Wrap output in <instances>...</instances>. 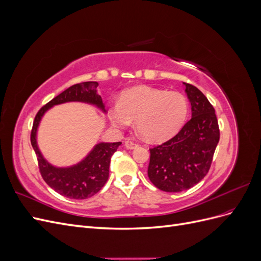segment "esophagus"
I'll return each instance as SVG.
<instances>
[{
    "mask_svg": "<svg viewBox=\"0 0 261 261\" xmlns=\"http://www.w3.org/2000/svg\"><path fill=\"white\" fill-rule=\"evenodd\" d=\"M125 147L127 149H135L136 147H138V144L136 143V141L128 139V140L125 141Z\"/></svg>",
    "mask_w": 261,
    "mask_h": 261,
    "instance_id": "34e87169",
    "label": "esophagus"
}]
</instances>
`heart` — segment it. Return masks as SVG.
<instances>
[{
	"instance_id": "obj_1",
	"label": "heart",
	"mask_w": 261,
	"mask_h": 261,
	"mask_svg": "<svg viewBox=\"0 0 261 261\" xmlns=\"http://www.w3.org/2000/svg\"><path fill=\"white\" fill-rule=\"evenodd\" d=\"M188 114V101L176 91L139 86L125 90L120 101L109 110V118L117 128L136 121L145 139L159 143L176 134Z\"/></svg>"
}]
</instances>
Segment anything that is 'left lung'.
<instances>
[{"instance_id":"left-lung-1","label":"left lung","mask_w":261,"mask_h":261,"mask_svg":"<svg viewBox=\"0 0 261 261\" xmlns=\"http://www.w3.org/2000/svg\"><path fill=\"white\" fill-rule=\"evenodd\" d=\"M185 85L192 118L165 143L150 150L148 176L163 192L178 193L207 175L220 139L215 109L195 86Z\"/></svg>"}]
</instances>
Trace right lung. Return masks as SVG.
Instances as JSON below:
<instances>
[{"mask_svg":"<svg viewBox=\"0 0 261 261\" xmlns=\"http://www.w3.org/2000/svg\"><path fill=\"white\" fill-rule=\"evenodd\" d=\"M97 82H86L70 86L53 98L37 113L31 129L30 141L44 181L55 192L70 199H87L96 195L105 186L109 177L111 156L122 143H100L94 146L83 161L69 168L53 167L41 154L37 145V129L43 114L50 108L65 102H85L98 107L106 112L102 98L97 94Z\"/></svg>","mask_w":261,"mask_h":261,"instance_id":"right-lung-1","label":"right lung"}]
</instances>
